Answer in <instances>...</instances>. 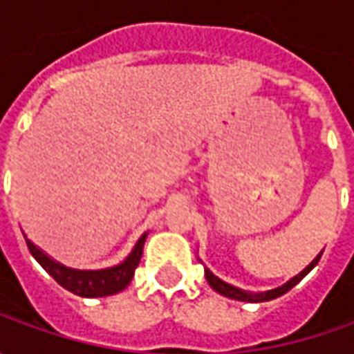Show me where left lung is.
Wrapping results in <instances>:
<instances>
[{
	"label": "left lung",
	"mask_w": 354,
	"mask_h": 354,
	"mask_svg": "<svg viewBox=\"0 0 354 354\" xmlns=\"http://www.w3.org/2000/svg\"><path fill=\"white\" fill-rule=\"evenodd\" d=\"M321 254L323 252H319L311 262H309V266H306L297 276H293L292 279H288L286 283H281V286H278V288H274V290H268V292H246V290H240V288H236V286H230V283H226L225 279H221L218 276H214L209 268H205V278H207V281H209V286H211L214 292H218L221 295H225V297H230V299H238V301H250V304H260V301H270V299H276V297H279V295H283L286 292H290L293 286H297L301 279L306 278L307 274L317 266V262H319Z\"/></svg>",
	"instance_id": "obj_1"
}]
</instances>
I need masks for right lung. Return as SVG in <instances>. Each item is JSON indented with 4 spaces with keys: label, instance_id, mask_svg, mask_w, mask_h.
<instances>
[{
    "label": "right lung",
    "instance_id": "obj_1",
    "mask_svg": "<svg viewBox=\"0 0 354 354\" xmlns=\"http://www.w3.org/2000/svg\"><path fill=\"white\" fill-rule=\"evenodd\" d=\"M145 238H147V232H143L140 240L136 242V246L131 248V252L120 264L112 266V268H102V270L68 268V266L53 260L39 246H35L27 236H25V240H27L29 252L33 254L35 260L43 266L47 270V274L57 279V283H61L64 290L76 293L80 297H106V295H114V293L122 292L129 286V281L133 278V272L142 260Z\"/></svg>",
    "mask_w": 354,
    "mask_h": 354
}]
</instances>
